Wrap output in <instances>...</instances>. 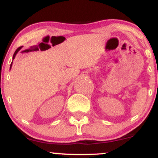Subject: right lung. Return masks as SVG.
Here are the masks:
<instances>
[{
  "instance_id": "obj_1",
  "label": "right lung",
  "mask_w": 158,
  "mask_h": 158,
  "mask_svg": "<svg viewBox=\"0 0 158 158\" xmlns=\"http://www.w3.org/2000/svg\"><path fill=\"white\" fill-rule=\"evenodd\" d=\"M49 47H50V46H49ZM21 48H22V46H21V47H20V48H18V49H17V50H15V53H14V55H13V57H12V59H15V57L16 54H17V53H18V52H19V50H21ZM12 63H11V64H10V69H11V68H12Z\"/></svg>"
}]
</instances>
